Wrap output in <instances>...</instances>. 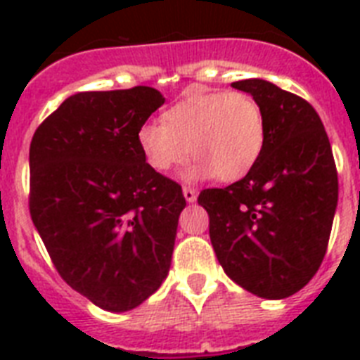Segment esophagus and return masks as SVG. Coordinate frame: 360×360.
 Segmentation results:
<instances>
[{"mask_svg":"<svg viewBox=\"0 0 360 360\" xmlns=\"http://www.w3.org/2000/svg\"><path fill=\"white\" fill-rule=\"evenodd\" d=\"M183 194H185V200L188 203L196 202V198H198L196 188H192V186H183Z\"/></svg>","mask_w":360,"mask_h":360,"instance_id":"obj_1","label":"esophagus"}]
</instances>
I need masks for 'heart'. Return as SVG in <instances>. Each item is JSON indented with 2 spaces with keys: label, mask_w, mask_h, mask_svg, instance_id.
Instances as JSON below:
<instances>
[{
  "label": "heart",
  "mask_w": 360,
  "mask_h": 360,
  "mask_svg": "<svg viewBox=\"0 0 360 360\" xmlns=\"http://www.w3.org/2000/svg\"><path fill=\"white\" fill-rule=\"evenodd\" d=\"M162 121L138 129V146L160 174L181 166L192 153L198 160L191 177L237 181L256 166L267 138L262 104L245 91H191L164 112Z\"/></svg>",
  "instance_id": "1"
}]
</instances>
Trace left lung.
<instances>
[{
	"instance_id": "1",
	"label": "left lung",
	"mask_w": 360,
	"mask_h": 360,
	"mask_svg": "<svg viewBox=\"0 0 360 360\" xmlns=\"http://www.w3.org/2000/svg\"><path fill=\"white\" fill-rule=\"evenodd\" d=\"M262 104L267 138L256 166L224 188H205L209 237L233 282L285 299L323 262L338 203L329 136L312 104L265 80L233 82Z\"/></svg>"
}]
</instances>
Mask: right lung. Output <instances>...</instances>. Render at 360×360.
<instances>
[{"mask_svg": "<svg viewBox=\"0 0 360 360\" xmlns=\"http://www.w3.org/2000/svg\"><path fill=\"white\" fill-rule=\"evenodd\" d=\"M162 104L147 86L76 93L31 140V220L61 278L110 312L160 288L186 205L179 183L138 146V129Z\"/></svg>", "mask_w": 360, "mask_h": 360, "instance_id": "right-lung-1", "label": "right lung"}]
</instances>
